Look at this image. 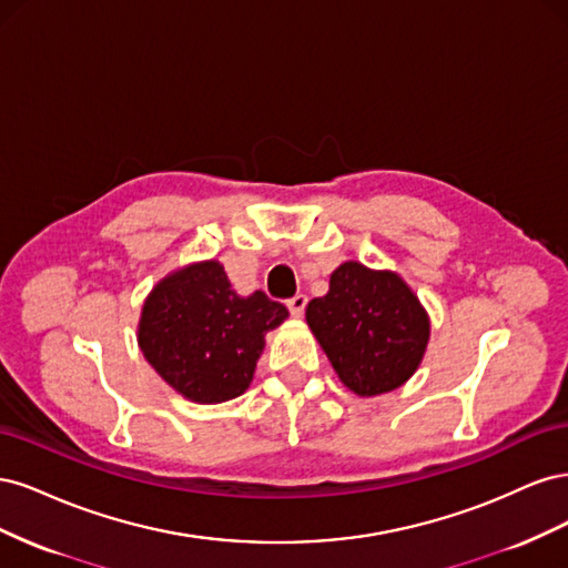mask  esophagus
I'll list each match as a JSON object with an SVG mask.
<instances>
[{
    "label": "esophagus",
    "mask_w": 568,
    "mask_h": 568,
    "mask_svg": "<svg viewBox=\"0 0 568 568\" xmlns=\"http://www.w3.org/2000/svg\"><path fill=\"white\" fill-rule=\"evenodd\" d=\"M286 305H288V313H291V315H294V317H301V315L305 313L307 296H305V294H296L294 298H288V301H286Z\"/></svg>",
    "instance_id": "1"
}]
</instances>
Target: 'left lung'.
<instances>
[{"label":"left lung","mask_w":568,"mask_h":568,"mask_svg":"<svg viewBox=\"0 0 568 568\" xmlns=\"http://www.w3.org/2000/svg\"><path fill=\"white\" fill-rule=\"evenodd\" d=\"M305 320L338 379L357 395L403 386L428 341L424 307L398 274L353 261L332 274L329 294L307 303Z\"/></svg>","instance_id":"1"}]
</instances>
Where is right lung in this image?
Instances as JSON below:
<instances>
[{
  "instance_id": "1",
  "label": "right lung",
  "mask_w": 568,
  "mask_h": 568,
  "mask_svg": "<svg viewBox=\"0 0 568 568\" xmlns=\"http://www.w3.org/2000/svg\"><path fill=\"white\" fill-rule=\"evenodd\" d=\"M286 315V307L263 291L239 296L220 263H199L151 291L140 322V348L184 398L225 403L248 388L265 332Z\"/></svg>"
}]
</instances>
